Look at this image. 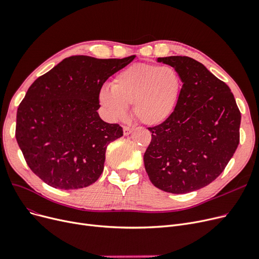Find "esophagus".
I'll use <instances>...</instances> for the list:
<instances>
[{
    "label": "esophagus",
    "instance_id": "esophagus-1",
    "mask_svg": "<svg viewBox=\"0 0 259 259\" xmlns=\"http://www.w3.org/2000/svg\"><path fill=\"white\" fill-rule=\"evenodd\" d=\"M133 131V128L131 127H128V126H125L123 127V136H129V134Z\"/></svg>",
    "mask_w": 259,
    "mask_h": 259
}]
</instances>
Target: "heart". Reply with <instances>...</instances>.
<instances>
[{
    "label": "heart",
    "mask_w": 259,
    "mask_h": 259,
    "mask_svg": "<svg viewBox=\"0 0 259 259\" xmlns=\"http://www.w3.org/2000/svg\"><path fill=\"white\" fill-rule=\"evenodd\" d=\"M110 89H102L99 103L112 119L125 117L127 107L147 126H156L169 118L182 89V79L171 65L137 63L119 72Z\"/></svg>",
    "instance_id": "heart-1"
}]
</instances>
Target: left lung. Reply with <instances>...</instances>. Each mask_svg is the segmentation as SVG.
<instances>
[{
  "label": "left lung",
  "mask_w": 259,
  "mask_h": 259,
  "mask_svg": "<svg viewBox=\"0 0 259 259\" xmlns=\"http://www.w3.org/2000/svg\"><path fill=\"white\" fill-rule=\"evenodd\" d=\"M157 62L174 66L183 84L169 118L148 128L145 169L155 187L187 194L224 170L238 147L241 114L230 88L202 63L186 56Z\"/></svg>",
  "instance_id": "8db88e82"
}]
</instances>
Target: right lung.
<instances>
[{
	"mask_svg": "<svg viewBox=\"0 0 259 259\" xmlns=\"http://www.w3.org/2000/svg\"><path fill=\"white\" fill-rule=\"evenodd\" d=\"M134 58L72 56L29 87L18 108L16 139L28 167L43 182L78 189L97 181L107 146L122 137L119 125L99 117V92Z\"/></svg>",
	"mask_w": 259,
	"mask_h": 259,
	"instance_id": "add662e5",
	"label": "right lung"
}]
</instances>
